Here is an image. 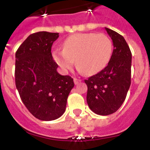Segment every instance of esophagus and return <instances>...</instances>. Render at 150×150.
I'll return each instance as SVG.
<instances>
[{"label":"esophagus","mask_w":150,"mask_h":150,"mask_svg":"<svg viewBox=\"0 0 150 150\" xmlns=\"http://www.w3.org/2000/svg\"><path fill=\"white\" fill-rule=\"evenodd\" d=\"M74 84L75 85H78L80 82H81V79H76V78H74Z\"/></svg>","instance_id":"esophagus-1"}]
</instances>
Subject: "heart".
Returning a JSON list of instances; mask_svg holds the SVG:
<instances>
[{
	"instance_id": "b5f03b06",
	"label": "heart",
	"mask_w": 150,
	"mask_h": 150,
	"mask_svg": "<svg viewBox=\"0 0 150 150\" xmlns=\"http://www.w3.org/2000/svg\"><path fill=\"white\" fill-rule=\"evenodd\" d=\"M112 53V43L104 34H76L67 38L63 50L52 52L53 59L64 71L72 68L74 60L78 71L88 75L97 74L108 64Z\"/></svg>"
}]
</instances>
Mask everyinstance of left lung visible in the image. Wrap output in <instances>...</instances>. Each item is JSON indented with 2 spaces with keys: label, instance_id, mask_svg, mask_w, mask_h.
I'll return each mask as SVG.
<instances>
[{
  "label": "left lung",
  "instance_id": "8db88e82",
  "mask_svg": "<svg viewBox=\"0 0 150 150\" xmlns=\"http://www.w3.org/2000/svg\"><path fill=\"white\" fill-rule=\"evenodd\" d=\"M105 30L114 47L110 60L102 71L85 79L87 104L100 116L112 114L121 107L131 85L132 73V52L125 40L114 30Z\"/></svg>",
  "mask_w": 150,
  "mask_h": 150
}]
</instances>
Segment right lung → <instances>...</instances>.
Wrapping results in <instances>:
<instances>
[{"label":"right lung","mask_w":150,"mask_h":150,"mask_svg":"<svg viewBox=\"0 0 150 150\" xmlns=\"http://www.w3.org/2000/svg\"><path fill=\"white\" fill-rule=\"evenodd\" d=\"M59 37V33H34L16 52V86L29 112L43 121L63 115L74 86L71 76L57 72L58 64L52 59V46Z\"/></svg>","instance_id":"1"}]
</instances>
